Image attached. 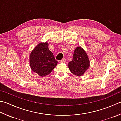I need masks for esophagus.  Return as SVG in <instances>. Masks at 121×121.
I'll return each instance as SVG.
<instances>
[{"instance_id":"obj_1","label":"esophagus","mask_w":121,"mask_h":121,"mask_svg":"<svg viewBox=\"0 0 121 121\" xmlns=\"http://www.w3.org/2000/svg\"><path fill=\"white\" fill-rule=\"evenodd\" d=\"M66 62V59H63L62 60L60 61V63H65Z\"/></svg>"}]
</instances>
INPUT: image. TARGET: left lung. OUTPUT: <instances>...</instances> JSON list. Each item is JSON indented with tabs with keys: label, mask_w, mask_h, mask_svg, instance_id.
Instances as JSON below:
<instances>
[{
	"label": "left lung",
	"mask_w": 121,
	"mask_h": 121,
	"mask_svg": "<svg viewBox=\"0 0 121 121\" xmlns=\"http://www.w3.org/2000/svg\"><path fill=\"white\" fill-rule=\"evenodd\" d=\"M89 67V59L86 51L81 47H77L74 50L72 60L68 64L70 71L78 76H81Z\"/></svg>",
	"instance_id": "obj_1"
}]
</instances>
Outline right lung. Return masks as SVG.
<instances>
[{"mask_svg": "<svg viewBox=\"0 0 121 121\" xmlns=\"http://www.w3.org/2000/svg\"><path fill=\"white\" fill-rule=\"evenodd\" d=\"M48 46L47 42H41L35 46L30 54V68L40 77L50 74L58 63Z\"/></svg>", "mask_w": 121, "mask_h": 121, "instance_id": "add662e5", "label": "right lung"}]
</instances>
